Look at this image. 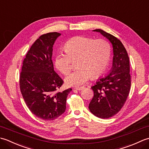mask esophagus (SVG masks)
I'll use <instances>...</instances> for the list:
<instances>
[{"label": "esophagus", "instance_id": "esophagus-1", "mask_svg": "<svg viewBox=\"0 0 149 149\" xmlns=\"http://www.w3.org/2000/svg\"><path fill=\"white\" fill-rule=\"evenodd\" d=\"M83 87H75V89L77 90H82L83 89Z\"/></svg>", "mask_w": 149, "mask_h": 149}]
</instances>
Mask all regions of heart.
<instances>
[{
	"label": "heart",
	"mask_w": 149,
	"mask_h": 149,
	"mask_svg": "<svg viewBox=\"0 0 149 149\" xmlns=\"http://www.w3.org/2000/svg\"><path fill=\"white\" fill-rule=\"evenodd\" d=\"M63 49L65 53H57L54 59L56 67L60 72L67 75L71 70V60L76 59L77 69L65 79L68 86H81L86 83L91 76H99L106 70L110 61V44L104 39L75 36L67 41Z\"/></svg>",
	"instance_id": "b5f03b06"
}]
</instances>
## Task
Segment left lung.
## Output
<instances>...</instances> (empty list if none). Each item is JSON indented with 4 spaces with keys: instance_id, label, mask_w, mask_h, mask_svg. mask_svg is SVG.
Wrapping results in <instances>:
<instances>
[{
    "instance_id": "obj_1",
    "label": "left lung",
    "mask_w": 149,
    "mask_h": 149,
    "mask_svg": "<svg viewBox=\"0 0 149 149\" xmlns=\"http://www.w3.org/2000/svg\"><path fill=\"white\" fill-rule=\"evenodd\" d=\"M93 31L101 33L110 41L114 56L110 74L91 87L94 95L88 107L95 116L109 118L120 111L129 93L131 84L129 58L124 46L117 38L102 29Z\"/></svg>"
}]
</instances>
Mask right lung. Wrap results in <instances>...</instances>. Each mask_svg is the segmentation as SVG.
<instances>
[{"instance_id":"1","label":"right lung","mask_w":149,"mask_h":149,"mask_svg":"<svg viewBox=\"0 0 149 149\" xmlns=\"http://www.w3.org/2000/svg\"><path fill=\"white\" fill-rule=\"evenodd\" d=\"M57 32L43 34L28 50L20 75V89L32 113L44 120H55L66 109V101L72 88L59 91L63 81L54 70L52 47Z\"/></svg>"}]
</instances>
